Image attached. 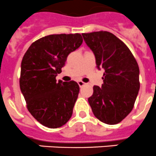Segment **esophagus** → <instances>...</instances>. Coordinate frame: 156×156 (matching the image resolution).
Masks as SVG:
<instances>
[{
  "instance_id": "1",
  "label": "esophagus",
  "mask_w": 156,
  "mask_h": 156,
  "mask_svg": "<svg viewBox=\"0 0 156 156\" xmlns=\"http://www.w3.org/2000/svg\"><path fill=\"white\" fill-rule=\"evenodd\" d=\"M78 86H80V87H82V86H85V82H82V81H78Z\"/></svg>"
}]
</instances>
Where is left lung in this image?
I'll return each instance as SVG.
<instances>
[{
  "label": "left lung",
  "mask_w": 156,
  "mask_h": 156,
  "mask_svg": "<svg viewBox=\"0 0 156 156\" xmlns=\"http://www.w3.org/2000/svg\"><path fill=\"white\" fill-rule=\"evenodd\" d=\"M93 51L97 67L104 69L101 88L93 86L88 99L94 115L102 122L115 125L130 113L140 89L139 67L129 48L108 31L82 34Z\"/></svg>",
  "instance_id": "8db88e82"
}]
</instances>
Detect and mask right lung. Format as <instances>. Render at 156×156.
Instances as JSON below:
<instances>
[{
  "label": "right lung",
  "instance_id": "1",
  "mask_svg": "<svg viewBox=\"0 0 156 156\" xmlns=\"http://www.w3.org/2000/svg\"><path fill=\"white\" fill-rule=\"evenodd\" d=\"M82 41L80 34L48 35L32 43L23 58L20 89L30 113L44 126L59 128L72 115L79 86L74 81L56 82L55 77Z\"/></svg>",
  "mask_w": 156,
  "mask_h": 156
}]
</instances>
